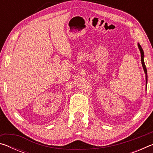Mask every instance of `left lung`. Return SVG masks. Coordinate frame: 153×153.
Instances as JSON below:
<instances>
[{
  "label": "left lung",
  "instance_id": "left-lung-1",
  "mask_svg": "<svg viewBox=\"0 0 153 153\" xmlns=\"http://www.w3.org/2000/svg\"><path fill=\"white\" fill-rule=\"evenodd\" d=\"M138 48H139V49H140V51L142 65V67H143V69H144V73H145V74H146V84H147V77H148V76H147V70H146V65H145L144 62V51H143V49L142 48L141 46L139 44H138Z\"/></svg>",
  "mask_w": 153,
  "mask_h": 153
}]
</instances>
